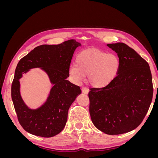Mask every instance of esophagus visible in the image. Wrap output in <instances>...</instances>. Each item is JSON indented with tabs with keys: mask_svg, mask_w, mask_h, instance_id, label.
<instances>
[{
	"mask_svg": "<svg viewBox=\"0 0 158 158\" xmlns=\"http://www.w3.org/2000/svg\"><path fill=\"white\" fill-rule=\"evenodd\" d=\"M82 92L84 94H88L89 90H88V89L87 88H82Z\"/></svg>",
	"mask_w": 158,
	"mask_h": 158,
	"instance_id": "1",
	"label": "esophagus"
}]
</instances>
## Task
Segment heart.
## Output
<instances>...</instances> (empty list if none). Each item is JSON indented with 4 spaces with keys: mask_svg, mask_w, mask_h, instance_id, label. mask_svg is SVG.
<instances>
[{
    "mask_svg": "<svg viewBox=\"0 0 158 158\" xmlns=\"http://www.w3.org/2000/svg\"><path fill=\"white\" fill-rule=\"evenodd\" d=\"M120 66V59L115 54L87 49L76 56V64L70 66L69 74L74 83H80L88 76V82L91 85L103 88L116 78Z\"/></svg>",
    "mask_w": 158,
    "mask_h": 158,
    "instance_id": "b5f03b06",
    "label": "heart"
}]
</instances>
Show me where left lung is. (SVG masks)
I'll return each mask as SVG.
<instances>
[{
  "label": "left lung",
  "instance_id": "left-lung-1",
  "mask_svg": "<svg viewBox=\"0 0 158 158\" xmlns=\"http://www.w3.org/2000/svg\"><path fill=\"white\" fill-rule=\"evenodd\" d=\"M121 61L116 78L107 86L90 89L89 114L94 126L109 135L130 132L140 125L153 97L150 66L123 43L107 45Z\"/></svg>",
  "mask_w": 158,
  "mask_h": 158
}]
</instances>
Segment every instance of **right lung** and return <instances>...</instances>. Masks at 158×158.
<instances>
[{
    "instance_id": "obj_1",
    "label": "right lung",
    "mask_w": 158,
    "mask_h": 158,
    "mask_svg": "<svg viewBox=\"0 0 158 158\" xmlns=\"http://www.w3.org/2000/svg\"><path fill=\"white\" fill-rule=\"evenodd\" d=\"M80 43L70 40L59 45L38 46L19 61L12 84L11 95L18 121L31 135L49 138L60 133L67 121L69 107L82 91L66 80L74 52ZM40 68L53 87L46 102L35 110L25 104L20 95L19 79L31 68Z\"/></svg>"
}]
</instances>
